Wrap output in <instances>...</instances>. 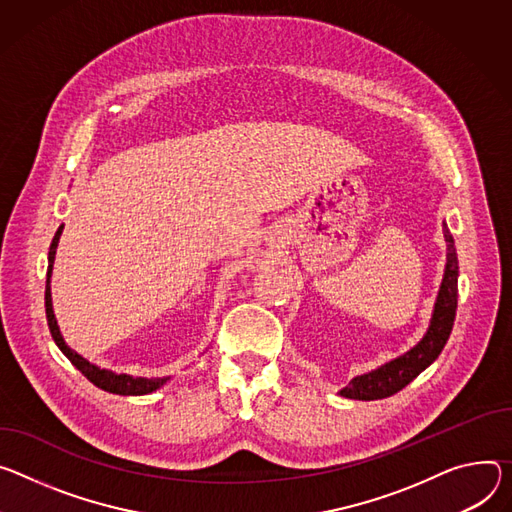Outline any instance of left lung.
<instances>
[{
	"label": "left lung",
	"mask_w": 512,
	"mask_h": 512,
	"mask_svg": "<svg viewBox=\"0 0 512 512\" xmlns=\"http://www.w3.org/2000/svg\"><path fill=\"white\" fill-rule=\"evenodd\" d=\"M445 241H447V265H445V277L439 290V298L435 304L431 327L425 335V339L418 343L414 349L404 353L402 357L382 365L380 369L371 371V374L357 376L351 380L347 388L341 390V396L353 398V400H380L388 398L396 392H400L406 384H410L425 367H429L441 349L445 347L453 320L457 310V253L453 245V237L449 228H443Z\"/></svg>",
	"instance_id": "1"
}]
</instances>
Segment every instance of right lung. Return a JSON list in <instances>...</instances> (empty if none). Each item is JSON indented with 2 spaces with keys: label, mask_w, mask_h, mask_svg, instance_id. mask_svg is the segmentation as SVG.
<instances>
[{
  "label": "right lung",
  "mask_w": 512,
  "mask_h": 512,
  "mask_svg": "<svg viewBox=\"0 0 512 512\" xmlns=\"http://www.w3.org/2000/svg\"><path fill=\"white\" fill-rule=\"evenodd\" d=\"M63 232V224L59 226V230L55 232V239L51 243V251H49V269H46V290H44V308H46V322H49L51 335L57 343V347L67 355V359L81 371V374L102 390L112 392V394H120V396H141V394H151L157 388H161L167 378H157V380H147V378H132L126 374H112L108 369H100L96 365H91L87 359H83L81 355H77L73 349H69L59 333L57 320H55V312H53V300H51V273H53V263H55V253H57V245H59V237Z\"/></svg>",
  "instance_id": "1"
}]
</instances>
